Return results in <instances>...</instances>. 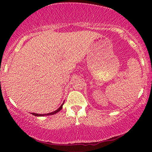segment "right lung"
Here are the masks:
<instances>
[{
  "instance_id": "obj_1",
  "label": "right lung",
  "mask_w": 152,
  "mask_h": 152,
  "mask_svg": "<svg viewBox=\"0 0 152 152\" xmlns=\"http://www.w3.org/2000/svg\"><path fill=\"white\" fill-rule=\"evenodd\" d=\"M64 103L61 105V106L59 107V109H58L56 110H55V111L53 112H51V113H47V114H37V113H32L31 114H33L34 116H37V117H43V116H45V115H54L56 114V113H57L58 112L60 111V110H61V109H62V106H63Z\"/></svg>"
}]
</instances>
